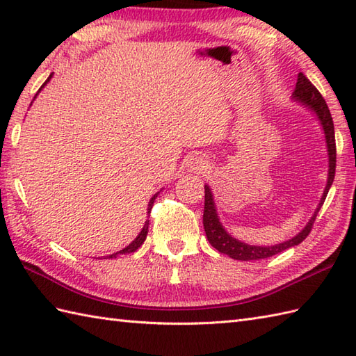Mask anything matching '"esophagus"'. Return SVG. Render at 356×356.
I'll return each instance as SVG.
<instances>
[{"instance_id":"34e87169","label":"esophagus","mask_w":356,"mask_h":356,"mask_svg":"<svg viewBox=\"0 0 356 356\" xmlns=\"http://www.w3.org/2000/svg\"><path fill=\"white\" fill-rule=\"evenodd\" d=\"M186 170H188V172L199 174V176H202V174H207L211 170V166L205 157L193 156V157H190V161L186 162Z\"/></svg>"}]
</instances>
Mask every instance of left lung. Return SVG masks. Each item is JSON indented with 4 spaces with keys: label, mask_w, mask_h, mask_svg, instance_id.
Listing matches in <instances>:
<instances>
[{
    "label": "left lung",
    "mask_w": 356,
    "mask_h": 356,
    "mask_svg": "<svg viewBox=\"0 0 356 356\" xmlns=\"http://www.w3.org/2000/svg\"><path fill=\"white\" fill-rule=\"evenodd\" d=\"M292 101L295 104L301 105V107L309 110L318 120L321 130L324 133V140H326V149H327V180L326 186H324L323 195L320 199V203L316 205V209L314 211L312 217L309 218V222L305 225V228L301 229L297 236H293L289 240H284L282 243L270 245V246H259V245H249L245 243L236 237H232L231 234L226 231L223 226L220 217L217 213V205L214 200V194L211 186L205 184V209H203V228L207 232V238L211 243V246L216 248L218 252L229 255L234 260H260L268 259L275 254H280L289 249L292 246L300 245L303 241L309 232L312 229V225L315 222V217L318 214L320 208L323 207L324 199L330 190L332 184H334L335 177V163H337V147H335V130H334V120H332L330 111L327 108V104L324 101V97L320 95L312 82L309 81L303 73H298L297 86L292 93Z\"/></svg>",
    "instance_id": "obj_1"
}]
</instances>
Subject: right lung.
<instances>
[{
	"instance_id": "right-lung-1",
	"label": "right lung",
	"mask_w": 356,
	"mask_h": 356,
	"mask_svg": "<svg viewBox=\"0 0 356 356\" xmlns=\"http://www.w3.org/2000/svg\"><path fill=\"white\" fill-rule=\"evenodd\" d=\"M51 76H53V73L50 74V76L47 78V81H45L44 82V84L41 86V88L40 90H38V93L35 95V97H33V101L36 99V96L38 95H40V92H41V90L45 87V86H47L49 84V82H50V79H51ZM30 105H32V104H30ZM162 191V190H161ZM161 191H157L154 195H153V197H151L149 199V202H148V208H147V213H148V217H149V213H151V208H153V205H154V200H156V197H157V195H159V193H161ZM148 226H149V220H147L145 222V225H143V228L140 229V232L138 234V237H136L133 241H131V243L130 245H128V246H125L124 249H120V251H118V252H115V254H110V255H107V259H116V257L119 255V254H131V252H134L136 251V249H139V246L143 243V241H145V238H147V234H148Z\"/></svg>"
}]
</instances>
